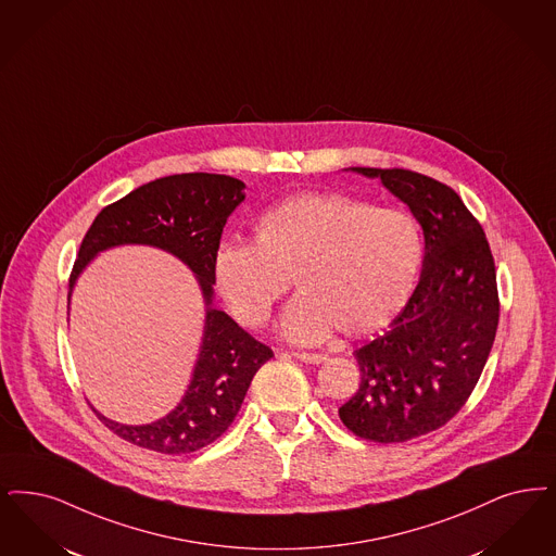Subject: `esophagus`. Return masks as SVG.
Instances as JSON below:
<instances>
[{
    "mask_svg": "<svg viewBox=\"0 0 556 556\" xmlns=\"http://www.w3.org/2000/svg\"><path fill=\"white\" fill-rule=\"evenodd\" d=\"M291 356L300 362H306V364H323L327 359L325 354H308V352H293Z\"/></svg>",
    "mask_w": 556,
    "mask_h": 556,
    "instance_id": "34e87169",
    "label": "esophagus"
}]
</instances>
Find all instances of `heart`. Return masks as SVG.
Returning <instances> with one entry per match:
<instances>
[{
    "instance_id": "b5f03b06",
    "label": "heart",
    "mask_w": 556,
    "mask_h": 556,
    "mask_svg": "<svg viewBox=\"0 0 556 556\" xmlns=\"http://www.w3.org/2000/svg\"><path fill=\"white\" fill-rule=\"evenodd\" d=\"M422 263L416 219L397 206L345 194H300L258 222V240H225L215 252L217 288L245 327H263L288 293L302 289L281 320L283 334L318 343L341 329H384L407 304Z\"/></svg>"
}]
</instances>
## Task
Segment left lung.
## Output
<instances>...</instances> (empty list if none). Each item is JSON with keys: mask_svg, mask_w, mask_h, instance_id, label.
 Masks as SVG:
<instances>
[{"mask_svg": "<svg viewBox=\"0 0 556 556\" xmlns=\"http://www.w3.org/2000/svg\"><path fill=\"white\" fill-rule=\"evenodd\" d=\"M352 172L380 178L409 206L422 225L424 261L391 329L354 352L362 380L339 418L359 439L405 443L448 422L484 370L501 311L494 258L453 188L409 169Z\"/></svg>", "mask_w": 556, "mask_h": 556, "instance_id": "left-lung-1", "label": "left lung"}]
</instances>
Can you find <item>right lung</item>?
Listing matches in <instances>:
<instances>
[{"instance_id":"obj_1","label":"right lung","mask_w":556,"mask_h":556,"mask_svg":"<svg viewBox=\"0 0 556 556\" xmlns=\"http://www.w3.org/2000/svg\"><path fill=\"white\" fill-rule=\"evenodd\" d=\"M245 184L219 174H178L149 181L110 206L90 225L70 275V291L90 261L113 245H155L197 275L204 298V331L192 380L176 409L142 426L113 422L92 409L113 434L128 443L186 455L217 441L236 420L258 368L273 357L225 312L213 308L215 252L223 227L245 199Z\"/></svg>"}]
</instances>
